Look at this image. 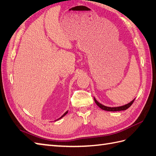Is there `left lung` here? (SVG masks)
I'll return each mask as SVG.
<instances>
[{"label":"left lung","mask_w":156,"mask_h":156,"mask_svg":"<svg viewBox=\"0 0 156 156\" xmlns=\"http://www.w3.org/2000/svg\"><path fill=\"white\" fill-rule=\"evenodd\" d=\"M135 100V98L134 100H132L130 102H129V103L123 105V106H121V107H106V106L103 105L101 104L100 102H98L96 99L94 97V101L95 102V103L97 105L98 107H99L101 109L104 110V111H125V110H126L127 108H128L129 107H130V106L132 105L133 102H134Z\"/></svg>","instance_id":"left-lung-1"}]
</instances>
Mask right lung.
Segmentation results:
<instances>
[{
    "label": "right lung",
    "instance_id": "obj_1",
    "mask_svg": "<svg viewBox=\"0 0 156 156\" xmlns=\"http://www.w3.org/2000/svg\"><path fill=\"white\" fill-rule=\"evenodd\" d=\"M67 112H68V111H66V112L65 113H64V114H63V115H62V116H61V117L59 118V119H62V117H63L64 116H65V115H67ZM59 119H58V120H59Z\"/></svg>",
    "mask_w": 156,
    "mask_h": 156
}]
</instances>
